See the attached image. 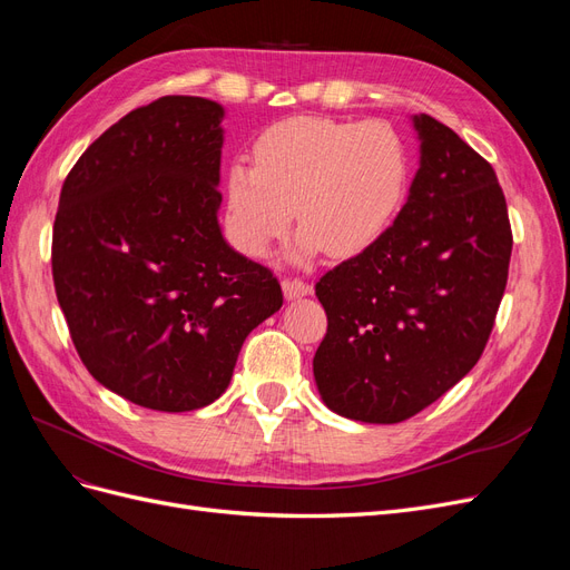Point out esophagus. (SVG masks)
Returning a JSON list of instances; mask_svg holds the SVG:
<instances>
[{
	"instance_id": "1",
	"label": "esophagus",
	"mask_w": 570,
	"mask_h": 570,
	"mask_svg": "<svg viewBox=\"0 0 570 570\" xmlns=\"http://www.w3.org/2000/svg\"><path fill=\"white\" fill-rule=\"evenodd\" d=\"M283 292L287 299H297V297L312 295V285L299 281V278H287V281H283Z\"/></svg>"
}]
</instances>
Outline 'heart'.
Instances as JSON below:
<instances>
[{
    "mask_svg": "<svg viewBox=\"0 0 570 570\" xmlns=\"http://www.w3.org/2000/svg\"><path fill=\"white\" fill-rule=\"evenodd\" d=\"M409 180V149L385 120L292 116L256 137L254 164L228 166V230L262 258L287 235L297 206V262L321 249L352 256L392 228Z\"/></svg>",
    "mask_w": 570,
    "mask_h": 570,
    "instance_id": "1",
    "label": "heart"
}]
</instances>
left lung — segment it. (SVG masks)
I'll return each instance as SVG.
<instances>
[{
    "label": "left lung",
    "instance_id": "obj_1",
    "mask_svg": "<svg viewBox=\"0 0 570 570\" xmlns=\"http://www.w3.org/2000/svg\"><path fill=\"white\" fill-rule=\"evenodd\" d=\"M421 166L377 243L316 283L327 333L314 377L327 409L400 423L454 387L485 350L511 258L494 168L428 114L413 116Z\"/></svg>",
    "mask_w": 570,
    "mask_h": 570
}]
</instances>
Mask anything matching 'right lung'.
Instances as JSON below:
<instances>
[{"mask_svg":"<svg viewBox=\"0 0 570 570\" xmlns=\"http://www.w3.org/2000/svg\"><path fill=\"white\" fill-rule=\"evenodd\" d=\"M223 116L161 97L101 132L61 187L51 275L68 333L97 383L145 409L218 400L283 306L278 278L220 235Z\"/></svg>","mask_w":570,"mask_h":570,"instance_id":"right-lung-1","label":"right lung"}]
</instances>
